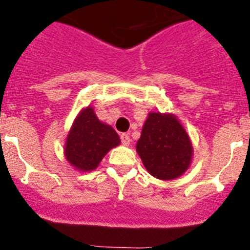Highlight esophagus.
I'll list each match as a JSON object with an SVG mask.
<instances>
[{
    "instance_id": "34e87169",
    "label": "esophagus",
    "mask_w": 250,
    "mask_h": 250,
    "mask_svg": "<svg viewBox=\"0 0 250 250\" xmlns=\"http://www.w3.org/2000/svg\"><path fill=\"white\" fill-rule=\"evenodd\" d=\"M121 140L123 145H129V143H131V139H129V136L127 135V133H122Z\"/></svg>"
}]
</instances>
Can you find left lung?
Returning a JSON list of instances; mask_svg holds the SVG:
<instances>
[{
    "label": "left lung",
    "instance_id": "obj_1",
    "mask_svg": "<svg viewBox=\"0 0 250 250\" xmlns=\"http://www.w3.org/2000/svg\"><path fill=\"white\" fill-rule=\"evenodd\" d=\"M145 168L161 180L179 178L192 162L188 133L174 114L149 113L136 144Z\"/></svg>",
    "mask_w": 250,
    "mask_h": 250
}]
</instances>
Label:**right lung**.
Listing matches in <instances>:
<instances>
[{"mask_svg": "<svg viewBox=\"0 0 250 250\" xmlns=\"http://www.w3.org/2000/svg\"><path fill=\"white\" fill-rule=\"evenodd\" d=\"M121 144L111 125L100 122L93 107H85L74 121L66 139L64 157L79 171H92L110 149Z\"/></svg>", "mask_w": 250, "mask_h": 250, "instance_id": "add662e5", "label": "right lung"}]
</instances>
